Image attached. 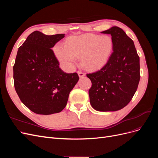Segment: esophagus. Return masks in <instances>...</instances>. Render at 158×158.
<instances>
[{"label": "esophagus", "instance_id": "esophagus-1", "mask_svg": "<svg viewBox=\"0 0 158 158\" xmlns=\"http://www.w3.org/2000/svg\"><path fill=\"white\" fill-rule=\"evenodd\" d=\"M78 76H79V77L80 78H82V77H84V76H85V73H83V72H82V71H78Z\"/></svg>", "mask_w": 158, "mask_h": 158}]
</instances>
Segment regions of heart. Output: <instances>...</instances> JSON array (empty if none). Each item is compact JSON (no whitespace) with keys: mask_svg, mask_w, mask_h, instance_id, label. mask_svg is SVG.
<instances>
[{"mask_svg":"<svg viewBox=\"0 0 158 158\" xmlns=\"http://www.w3.org/2000/svg\"><path fill=\"white\" fill-rule=\"evenodd\" d=\"M113 49L112 37L107 35L84 34L70 37L66 44L54 48L56 59L65 68L71 69L81 56L82 64L89 70L103 67L108 62Z\"/></svg>","mask_w":158,"mask_h":158,"instance_id":"1","label":"heart"}]
</instances>
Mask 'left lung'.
I'll list each match as a JSON object with an SVG mask.
<instances>
[{
  "mask_svg": "<svg viewBox=\"0 0 158 158\" xmlns=\"http://www.w3.org/2000/svg\"><path fill=\"white\" fill-rule=\"evenodd\" d=\"M102 33L111 34L113 51L106 65L87 74L92 107L99 111H115L127 106L140 78V58L133 41L121 28L113 26Z\"/></svg>",
  "mask_w": 158,
  "mask_h": 158,
  "instance_id": "obj_1",
  "label": "left lung"
}]
</instances>
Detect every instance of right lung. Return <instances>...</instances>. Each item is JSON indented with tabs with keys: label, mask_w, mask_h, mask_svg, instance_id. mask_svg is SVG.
Here are the masks:
<instances>
[{
	"label": "right lung",
	"mask_w": 158,
	"mask_h": 158,
	"mask_svg": "<svg viewBox=\"0 0 158 158\" xmlns=\"http://www.w3.org/2000/svg\"><path fill=\"white\" fill-rule=\"evenodd\" d=\"M64 35H47L35 31L18 48L13 66L14 87L21 102L35 113L63 111L79 80L76 73L68 74L59 68L51 49Z\"/></svg>",
	"instance_id": "obj_1"
}]
</instances>
